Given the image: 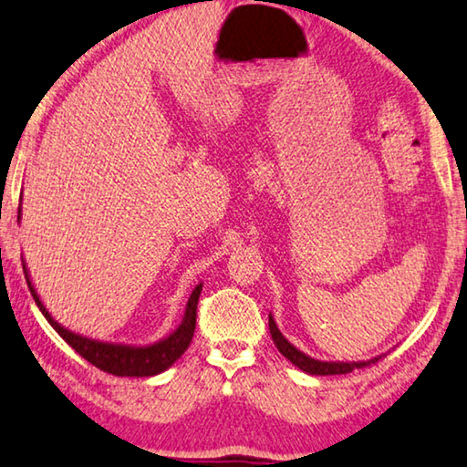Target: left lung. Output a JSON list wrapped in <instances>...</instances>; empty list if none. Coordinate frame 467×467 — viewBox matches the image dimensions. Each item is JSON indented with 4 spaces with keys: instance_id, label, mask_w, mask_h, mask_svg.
<instances>
[{
    "instance_id": "8db88e82",
    "label": "left lung",
    "mask_w": 467,
    "mask_h": 467,
    "mask_svg": "<svg viewBox=\"0 0 467 467\" xmlns=\"http://www.w3.org/2000/svg\"><path fill=\"white\" fill-rule=\"evenodd\" d=\"M269 333H272V339H274L275 348H278L280 354L284 358H288V360L293 362L295 367H299L303 373H307V375H348L356 368L370 367V364H375L381 358V356H377V358H370V360H360V362H322V360H316V358L303 354L301 349H296L293 343H290L286 337L280 333L278 324H275L272 314H269Z\"/></svg>"
}]
</instances>
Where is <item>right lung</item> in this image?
Masks as SVG:
<instances>
[{"label":"right lung","instance_id":"1","mask_svg":"<svg viewBox=\"0 0 467 467\" xmlns=\"http://www.w3.org/2000/svg\"><path fill=\"white\" fill-rule=\"evenodd\" d=\"M18 219H20V208H18ZM25 278L29 284V290L36 299L39 312L46 316V320L50 322V327L69 343V346L78 351L79 356L86 358L88 362L94 367L105 370V373L116 375V377H153L164 373L166 368H171L181 356L185 354L189 343L193 339L195 330V309H198V299L202 293V284L193 288V293L189 295L185 316L177 328L171 335H166L164 339L150 343V346H128V343H109V341H99L84 337L73 330L65 328L63 324L54 320L52 314L46 309V306L39 299L36 286L31 284V275L26 272V265L23 263Z\"/></svg>","mask_w":467,"mask_h":467}]
</instances>
